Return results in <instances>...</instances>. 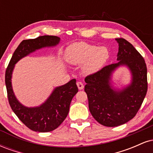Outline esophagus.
<instances>
[{"instance_id": "esophagus-1", "label": "esophagus", "mask_w": 153, "mask_h": 153, "mask_svg": "<svg viewBox=\"0 0 153 153\" xmlns=\"http://www.w3.org/2000/svg\"><path fill=\"white\" fill-rule=\"evenodd\" d=\"M77 86H78L79 90H82V89H83V88H84L83 83L80 81L77 82Z\"/></svg>"}]
</instances>
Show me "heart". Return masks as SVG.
Instances as JSON below:
<instances>
[{"mask_svg":"<svg viewBox=\"0 0 153 153\" xmlns=\"http://www.w3.org/2000/svg\"><path fill=\"white\" fill-rule=\"evenodd\" d=\"M109 57L106 47H97L85 42H77L71 45L66 51L67 60L73 65L85 62L83 71L85 73H94L99 71Z\"/></svg>","mask_w":153,"mask_h":153,"instance_id":"1","label":"heart"}]
</instances>
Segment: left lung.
<instances>
[{"label":"left lung","instance_id":"left-lung-1","mask_svg":"<svg viewBox=\"0 0 153 153\" xmlns=\"http://www.w3.org/2000/svg\"><path fill=\"white\" fill-rule=\"evenodd\" d=\"M119 43L117 63L103 67L85 77V92L91 114L106 127H117L134 118L147 91V66L143 57L133 45L123 38ZM120 65H127L133 75L132 83L120 91L112 88L109 81L112 72Z\"/></svg>","mask_w":153,"mask_h":153}]
</instances>
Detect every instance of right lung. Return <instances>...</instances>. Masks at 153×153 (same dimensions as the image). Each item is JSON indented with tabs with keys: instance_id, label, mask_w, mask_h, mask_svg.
Instances as JSON below:
<instances>
[{
	"instance_id": "add662e5",
	"label": "right lung",
	"mask_w": 153,
	"mask_h": 153,
	"mask_svg": "<svg viewBox=\"0 0 153 153\" xmlns=\"http://www.w3.org/2000/svg\"><path fill=\"white\" fill-rule=\"evenodd\" d=\"M59 42L58 36L50 35L23 40L13 52L6 71L5 81L10 108L23 124L31 130L39 132L53 131L65 119L72 99L78 91L76 80L73 79L65 85L56 88L49 99L40 106L28 108L21 104L15 97L11 86L12 72L16 63L22 57L42 47L55 46Z\"/></svg>"
}]
</instances>
